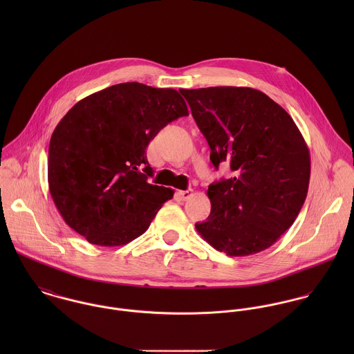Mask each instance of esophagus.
Returning a JSON list of instances; mask_svg holds the SVG:
<instances>
[{
    "instance_id": "34e87169",
    "label": "esophagus",
    "mask_w": 354,
    "mask_h": 354,
    "mask_svg": "<svg viewBox=\"0 0 354 354\" xmlns=\"http://www.w3.org/2000/svg\"><path fill=\"white\" fill-rule=\"evenodd\" d=\"M194 195V191L192 189H187V191H178V196L183 199V201H188L191 196Z\"/></svg>"
}]
</instances>
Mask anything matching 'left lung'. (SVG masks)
<instances>
[{
  "mask_svg": "<svg viewBox=\"0 0 354 354\" xmlns=\"http://www.w3.org/2000/svg\"><path fill=\"white\" fill-rule=\"evenodd\" d=\"M180 93L209 149L215 169L229 163L234 176L209 184L211 212L196 223L203 239L227 256L270 248L303 207L310 158L288 111L250 87H208Z\"/></svg>",
  "mask_w": 354,
  "mask_h": 354,
  "instance_id": "obj_1",
  "label": "left lung"
}]
</instances>
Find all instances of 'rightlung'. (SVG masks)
I'll list each match as a JSON object with an SVG mask.
<instances>
[{"label": "right lung", "instance_id": "1", "mask_svg": "<svg viewBox=\"0 0 354 354\" xmlns=\"http://www.w3.org/2000/svg\"><path fill=\"white\" fill-rule=\"evenodd\" d=\"M188 115L173 88L121 83L77 102L49 146L53 202L88 243L118 247L142 236L174 191L147 183L146 149L156 133Z\"/></svg>", "mask_w": 354, "mask_h": 354}]
</instances>
